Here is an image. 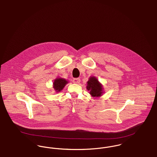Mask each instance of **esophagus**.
<instances>
[{
	"label": "esophagus",
	"mask_w": 157,
	"mask_h": 157,
	"mask_svg": "<svg viewBox=\"0 0 157 157\" xmlns=\"http://www.w3.org/2000/svg\"><path fill=\"white\" fill-rule=\"evenodd\" d=\"M80 82H81V79H80L79 78H75V79H74L73 80V82L74 84H78L80 83Z\"/></svg>",
	"instance_id": "obj_1"
}]
</instances>
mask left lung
<instances>
[{
	"mask_svg": "<svg viewBox=\"0 0 157 157\" xmlns=\"http://www.w3.org/2000/svg\"><path fill=\"white\" fill-rule=\"evenodd\" d=\"M86 84V89L93 97L101 96L104 93L103 85L98 81L96 77L90 76Z\"/></svg>",
	"mask_w": 157,
	"mask_h": 157,
	"instance_id": "8db88e82",
	"label": "left lung"
}]
</instances>
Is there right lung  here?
I'll list each match as a JSON object with an SVG mask.
<instances>
[{"label": "right lung", "mask_w": 157, "mask_h": 157, "mask_svg": "<svg viewBox=\"0 0 157 157\" xmlns=\"http://www.w3.org/2000/svg\"><path fill=\"white\" fill-rule=\"evenodd\" d=\"M68 81L62 78H57L53 82V88L56 93H59L64 88L65 85L68 84Z\"/></svg>", "instance_id": "1"}]
</instances>
